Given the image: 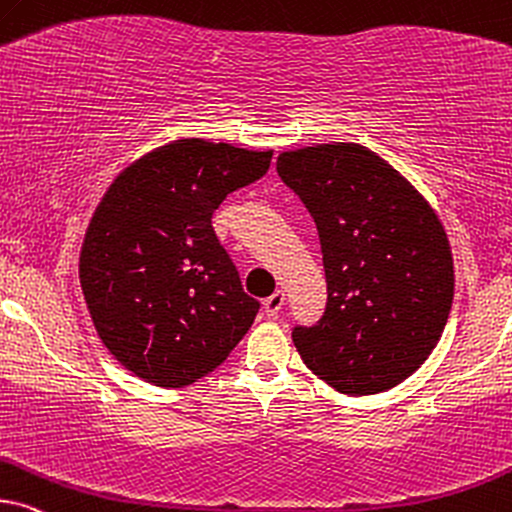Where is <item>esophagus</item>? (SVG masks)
<instances>
[{"instance_id":"34e87169","label":"esophagus","mask_w":512,"mask_h":512,"mask_svg":"<svg viewBox=\"0 0 512 512\" xmlns=\"http://www.w3.org/2000/svg\"><path fill=\"white\" fill-rule=\"evenodd\" d=\"M282 305H284V291L277 289L275 294L268 296V298H265V301H263L265 315H268V317H277V315H280Z\"/></svg>"}]
</instances>
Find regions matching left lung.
Masks as SVG:
<instances>
[{
	"mask_svg": "<svg viewBox=\"0 0 512 512\" xmlns=\"http://www.w3.org/2000/svg\"><path fill=\"white\" fill-rule=\"evenodd\" d=\"M277 174L315 218L327 275L322 320L291 334L298 355L338 393L395 388L433 353L454 301L440 216L360 143L287 150Z\"/></svg>",
	"mask_w": 512,
	"mask_h": 512,
	"instance_id": "8db88e82",
	"label": "left lung"
}]
</instances>
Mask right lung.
<instances>
[{"label": "right lung", "mask_w": 512, "mask_h": 512, "mask_svg": "<svg viewBox=\"0 0 512 512\" xmlns=\"http://www.w3.org/2000/svg\"><path fill=\"white\" fill-rule=\"evenodd\" d=\"M272 150L178 138L131 162L91 216L79 284L110 355L159 388L228 360L258 313L211 216L270 169Z\"/></svg>", "instance_id": "1"}]
</instances>
